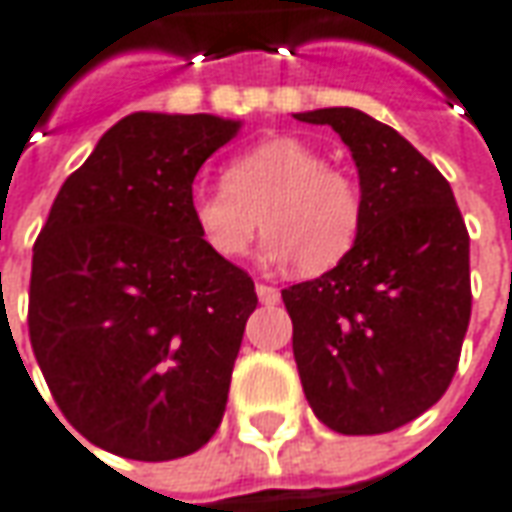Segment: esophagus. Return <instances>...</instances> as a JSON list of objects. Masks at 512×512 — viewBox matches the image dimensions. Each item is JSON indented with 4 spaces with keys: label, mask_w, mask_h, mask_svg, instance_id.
<instances>
[{
    "label": "esophagus",
    "mask_w": 512,
    "mask_h": 512,
    "mask_svg": "<svg viewBox=\"0 0 512 512\" xmlns=\"http://www.w3.org/2000/svg\"><path fill=\"white\" fill-rule=\"evenodd\" d=\"M256 296L262 304H279L281 293L276 287H270V284H256Z\"/></svg>",
    "instance_id": "34e87169"
}]
</instances>
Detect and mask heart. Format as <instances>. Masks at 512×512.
Instances as JSON below:
<instances>
[{
	"label": "heart",
	"mask_w": 512,
	"mask_h": 512,
	"mask_svg": "<svg viewBox=\"0 0 512 512\" xmlns=\"http://www.w3.org/2000/svg\"><path fill=\"white\" fill-rule=\"evenodd\" d=\"M267 228L264 262H296L307 276L327 273L358 242L363 197L344 168L324 163L312 143L264 137L225 168V185H202L191 197V222L216 259H242Z\"/></svg>",
	"instance_id": "obj_1"
}]
</instances>
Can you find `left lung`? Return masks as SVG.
Returning <instances> with one entry per match:
<instances>
[{
  "label": "left lung",
  "instance_id": "1",
  "mask_svg": "<svg viewBox=\"0 0 512 512\" xmlns=\"http://www.w3.org/2000/svg\"><path fill=\"white\" fill-rule=\"evenodd\" d=\"M296 118L341 135L363 197L355 248L281 290L298 377L332 431L386 434L454 377L471 321V239L448 180L392 126L352 106Z\"/></svg>",
  "mask_w": 512,
  "mask_h": 512
}]
</instances>
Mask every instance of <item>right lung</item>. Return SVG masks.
<instances>
[{"label": "right lung", "instance_id": "right-lung-1", "mask_svg": "<svg viewBox=\"0 0 512 512\" xmlns=\"http://www.w3.org/2000/svg\"><path fill=\"white\" fill-rule=\"evenodd\" d=\"M239 129L202 112L120 118L36 239L30 344L64 417L109 454L188 456L222 423L259 298L200 242L191 185Z\"/></svg>", "mask_w": 512, "mask_h": 512}]
</instances>
